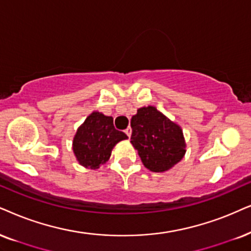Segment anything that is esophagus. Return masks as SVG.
Returning <instances> with one entry per match:
<instances>
[{"mask_svg": "<svg viewBox=\"0 0 251 251\" xmlns=\"http://www.w3.org/2000/svg\"><path fill=\"white\" fill-rule=\"evenodd\" d=\"M125 133L126 134H127V136L129 138V136H131V134H132V128L131 127H127L125 129Z\"/></svg>", "mask_w": 251, "mask_h": 251, "instance_id": "obj_1", "label": "esophagus"}]
</instances>
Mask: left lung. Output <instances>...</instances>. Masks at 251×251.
Returning a JSON list of instances; mask_svg holds the SVG:
<instances>
[{
    "mask_svg": "<svg viewBox=\"0 0 251 251\" xmlns=\"http://www.w3.org/2000/svg\"><path fill=\"white\" fill-rule=\"evenodd\" d=\"M131 127V144L151 171L169 170L185 155L186 145L180 126L155 106L140 107L132 117Z\"/></svg>",
    "mask_w": 251,
    "mask_h": 251,
    "instance_id": "left-lung-1",
    "label": "left lung"
}]
</instances>
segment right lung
Returning a JSON list of instances; mask_svg holds the SVG:
<instances>
[{"mask_svg": "<svg viewBox=\"0 0 251 251\" xmlns=\"http://www.w3.org/2000/svg\"><path fill=\"white\" fill-rule=\"evenodd\" d=\"M127 135L115 128L113 118L94 111L76 131L73 151L81 166L98 169L111 156V151Z\"/></svg>", "mask_w": 251, "mask_h": 251, "instance_id": "right-lung-1", "label": "right lung"}]
</instances>
